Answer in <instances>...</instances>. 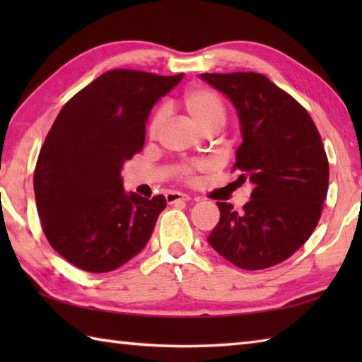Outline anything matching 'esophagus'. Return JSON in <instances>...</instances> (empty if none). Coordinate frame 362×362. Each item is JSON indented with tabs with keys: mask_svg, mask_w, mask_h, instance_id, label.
Listing matches in <instances>:
<instances>
[{
	"mask_svg": "<svg viewBox=\"0 0 362 362\" xmlns=\"http://www.w3.org/2000/svg\"><path fill=\"white\" fill-rule=\"evenodd\" d=\"M165 199L168 204H179V202H188L189 201V196L187 194H182V193H175V191H168L165 194Z\"/></svg>",
	"mask_w": 362,
	"mask_h": 362,
	"instance_id": "1",
	"label": "esophagus"
}]
</instances>
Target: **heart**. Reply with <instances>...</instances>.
<instances>
[{
    "label": "heart",
    "mask_w": 362,
    "mask_h": 362,
    "mask_svg": "<svg viewBox=\"0 0 362 362\" xmlns=\"http://www.w3.org/2000/svg\"><path fill=\"white\" fill-rule=\"evenodd\" d=\"M183 105L188 112L196 124L202 130L209 129H219L224 124L227 110L226 104L222 98L210 88L205 87H196L188 90L183 95ZM166 119V107H158V109L152 113L148 124V134L149 136H157L161 126ZM211 163L206 160H196V161H185V163L179 165L177 168V177L182 182L194 183L197 180V174L209 171L211 169Z\"/></svg>",
    "instance_id": "obj_1"
}]
</instances>
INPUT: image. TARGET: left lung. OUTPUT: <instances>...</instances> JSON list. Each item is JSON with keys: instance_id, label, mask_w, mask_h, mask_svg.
<instances>
[{"instance_id": "8db88e82", "label": "left lung", "mask_w": 362, "mask_h": 362, "mask_svg": "<svg viewBox=\"0 0 362 362\" xmlns=\"http://www.w3.org/2000/svg\"><path fill=\"white\" fill-rule=\"evenodd\" d=\"M232 99L243 143L235 169L253 183L243 211L218 202L221 218L209 236L219 255L245 271L281 263L308 241L328 191V158L310 113L264 74L204 73Z\"/></svg>"}]
</instances>
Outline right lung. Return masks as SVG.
<instances>
[{"instance_id":"right-lung-1","label":"right lung","mask_w":362,"mask_h":362,"mask_svg":"<svg viewBox=\"0 0 362 362\" xmlns=\"http://www.w3.org/2000/svg\"><path fill=\"white\" fill-rule=\"evenodd\" d=\"M182 78L110 70L59 112L38 153L34 193L46 240L68 263L110 272L149 241L166 201L126 194L121 168L143 149L153 104Z\"/></svg>"}]
</instances>
